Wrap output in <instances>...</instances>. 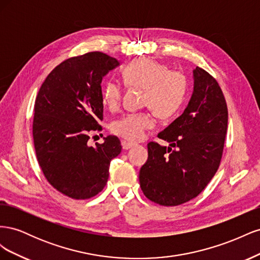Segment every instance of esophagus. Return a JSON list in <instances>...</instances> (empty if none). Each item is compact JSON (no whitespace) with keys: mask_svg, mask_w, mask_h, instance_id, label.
Listing matches in <instances>:
<instances>
[{"mask_svg":"<svg viewBox=\"0 0 260 260\" xmlns=\"http://www.w3.org/2000/svg\"><path fill=\"white\" fill-rule=\"evenodd\" d=\"M121 145H122V148L123 149H130L132 147L137 146L136 143H132V142H128V141H122L121 142Z\"/></svg>","mask_w":260,"mask_h":260,"instance_id":"34e87169","label":"esophagus"}]
</instances>
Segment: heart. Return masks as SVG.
Returning a JSON list of instances; mask_svg holds the SVG:
<instances>
[{"label": "heart", "instance_id": "b5f03b06", "mask_svg": "<svg viewBox=\"0 0 260 260\" xmlns=\"http://www.w3.org/2000/svg\"><path fill=\"white\" fill-rule=\"evenodd\" d=\"M123 82L131 88L144 89L143 105L149 106L159 117L174 115L182 105L186 91V79L183 74L151 59H138L125 67L122 73ZM122 84L108 81L103 88V103L115 112L121 105ZM155 120L149 112L123 115L112 124L116 136L129 141H140L145 131L154 127Z\"/></svg>", "mask_w": 260, "mask_h": 260}]
</instances>
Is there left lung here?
I'll return each instance as SVG.
<instances>
[{"mask_svg":"<svg viewBox=\"0 0 260 260\" xmlns=\"http://www.w3.org/2000/svg\"><path fill=\"white\" fill-rule=\"evenodd\" d=\"M194 89L183 114L158 133L170 143L147 144L148 158L140 170L146 198L161 206H178L196 198L217 172L228 129L223 93L206 70H193Z\"/></svg>","mask_w":260,"mask_h":260,"instance_id":"obj_1","label":"left lung"}]
</instances>
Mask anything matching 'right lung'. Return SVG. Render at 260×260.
<instances>
[{
    "label": "right lung",
    "instance_id": "1",
    "mask_svg": "<svg viewBox=\"0 0 260 260\" xmlns=\"http://www.w3.org/2000/svg\"><path fill=\"white\" fill-rule=\"evenodd\" d=\"M120 62L102 52L64 60L42 83L32 124L37 159L49 183L74 200L99 194L107 183L111 160L120 154L115 136L90 146L89 133L101 131L102 80Z\"/></svg>",
    "mask_w": 260,
    "mask_h": 260
}]
</instances>
